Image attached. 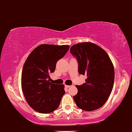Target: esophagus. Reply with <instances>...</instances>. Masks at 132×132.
<instances>
[{"label":"esophagus","instance_id":"34e87169","mask_svg":"<svg viewBox=\"0 0 132 132\" xmlns=\"http://www.w3.org/2000/svg\"><path fill=\"white\" fill-rule=\"evenodd\" d=\"M65 87H66V88H69V87H71V85H65Z\"/></svg>","mask_w":132,"mask_h":132}]
</instances>
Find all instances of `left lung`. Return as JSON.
I'll return each instance as SVG.
<instances>
[{
    "mask_svg": "<svg viewBox=\"0 0 132 132\" xmlns=\"http://www.w3.org/2000/svg\"><path fill=\"white\" fill-rule=\"evenodd\" d=\"M70 52L76 57L80 75L87 76L85 82L77 85L75 104L85 111L98 109L105 104L113 88L114 66L106 52L96 44L82 42L73 45Z\"/></svg>",
    "mask_w": 132,
    "mask_h": 132,
    "instance_id": "obj_1",
    "label": "left lung"
}]
</instances>
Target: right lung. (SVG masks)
<instances>
[{
	"label": "right lung",
	"instance_id": "1",
	"mask_svg": "<svg viewBox=\"0 0 132 132\" xmlns=\"http://www.w3.org/2000/svg\"><path fill=\"white\" fill-rule=\"evenodd\" d=\"M69 45L42 44L30 53L22 73V89L34 110L47 114L55 110L65 94L63 85L50 82L56 63L68 52Z\"/></svg>",
	"mask_w": 132,
	"mask_h": 132
}]
</instances>
